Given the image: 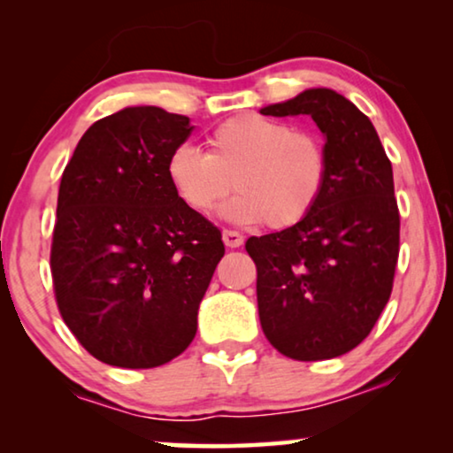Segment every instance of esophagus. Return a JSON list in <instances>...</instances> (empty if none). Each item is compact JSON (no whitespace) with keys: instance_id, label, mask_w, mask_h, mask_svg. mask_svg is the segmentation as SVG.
Masks as SVG:
<instances>
[{"instance_id":"34e87169","label":"esophagus","mask_w":453,"mask_h":453,"mask_svg":"<svg viewBox=\"0 0 453 453\" xmlns=\"http://www.w3.org/2000/svg\"><path fill=\"white\" fill-rule=\"evenodd\" d=\"M222 241H225V245L226 247H241L243 245V234L241 233H237V231H228V228H225V231H222Z\"/></svg>"}]
</instances>
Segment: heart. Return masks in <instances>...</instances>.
Listing matches in <instances>:
<instances>
[{"mask_svg":"<svg viewBox=\"0 0 453 453\" xmlns=\"http://www.w3.org/2000/svg\"><path fill=\"white\" fill-rule=\"evenodd\" d=\"M208 152L177 146L166 158V177L185 206L210 214L228 196L222 214L241 225L280 231L299 225L318 208L330 160L324 142L272 117L245 113L208 134Z\"/></svg>","mask_w":453,"mask_h":453,"instance_id":"heart-1","label":"heart"}]
</instances>
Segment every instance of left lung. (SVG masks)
<instances>
[{"label":"left lung","instance_id":"obj_1","mask_svg":"<svg viewBox=\"0 0 453 453\" xmlns=\"http://www.w3.org/2000/svg\"><path fill=\"white\" fill-rule=\"evenodd\" d=\"M262 115H309L330 160L318 208L299 225L250 237L257 309L270 344L324 361L363 342L389 301L400 251L394 173L369 117L330 88H309Z\"/></svg>","mask_w":453,"mask_h":453}]
</instances>
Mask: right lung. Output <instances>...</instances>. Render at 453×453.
Listing matches in <instances>:
<instances>
[{"label":"right lung","mask_w":453,"mask_h":453,"mask_svg":"<svg viewBox=\"0 0 453 453\" xmlns=\"http://www.w3.org/2000/svg\"><path fill=\"white\" fill-rule=\"evenodd\" d=\"M189 117L127 107L86 129L61 175L51 274L61 318L98 361L165 365L191 344L225 256L222 234L179 200L166 158Z\"/></svg>","instance_id":"1"}]
</instances>
